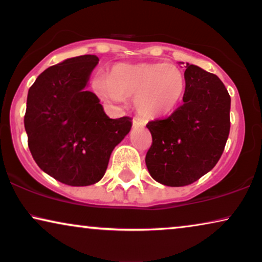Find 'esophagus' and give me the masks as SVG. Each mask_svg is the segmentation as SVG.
Here are the masks:
<instances>
[{
    "label": "esophagus",
    "instance_id": "esophagus-1",
    "mask_svg": "<svg viewBox=\"0 0 262 262\" xmlns=\"http://www.w3.org/2000/svg\"><path fill=\"white\" fill-rule=\"evenodd\" d=\"M132 124H134L135 127H144L145 126V121L142 119H138V118H134Z\"/></svg>",
    "mask_w": 262,
    "mask_h": 262
}]
</instances>
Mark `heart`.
Wrapping results in <instances>:
<instances>
[{
  "instance_id": "obj_1",
  "label": "heart",
  "mask_w": 262,
  "mask_h": 262,
  "mask_svg": "<svg viewBox=\"0 0 262 262\" xmlns=\"http://www.w3.org/2000/svg\"><path fill=\"white\" fill-rule=\"evenodd\" d=\"M93 87L111 101L136 98L141 116L157 118L173 112L179 105L185 92V77L173 64H120L113 68L111 76L96 75Z\"/></svg>"
}]
</instances>
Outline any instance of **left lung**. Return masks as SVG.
<instances>
[{
    "instance_id": "obj_1",
    "label": "left lung",
    "mask_w": 262,
    "mask_h": 262,
    "mask_svg": "<svg viewBox=\"0 0 262 262\" xmlns=\"http://www.w3.org/2000/svg\"><path fill=\"white\" fill-rule=\"evenodd\" d=\"M184 103L164 119L149 121L152 143L145 163L154 180L181 187L216 166L230 131V95L220 78L188 64Z\"/></svg>"
}]
</instances>
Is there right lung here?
Segmentation results:
<instances>
[{"instance_id":"right-lung-1","label":"right lung","mask_w":262,"mask_h":262,"mask_svg":"<svg viewBox=\"0 0 262 262\" xmlns=\"http://www.w3.org/2000/svg\"><path fill=\"white\" fill-rule=\"evenodd\" d=\"M94 55L63 60L39 75L28 91L25 130L41 170L62 184L100 181L113 149L131 130V118L111 119L94 93L85 91Z\"/></svg>"}]
</instances>
